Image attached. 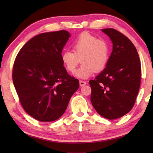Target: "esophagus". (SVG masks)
I'll use <instances>...</instances> for the list:
<instances>
[{
    "mask_svg": "<svg viewBox=\"0 0 153 153\" xmlns=\"http://www.w3.org/2000/svg\"><path fill=\"white\" fill-rule=\"evenodd\" d=\"M87 84V82L85 81H83V80H80L79 81V85L81 87H83V86H85Z\"/></svg>",
    "mask_w": 153,
    "mask_h": 153,
    "instance_id": "obj_1",
    "label": "esophagus"
}]
</instances>
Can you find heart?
Masks as SVG:
<instances>
[{
  "label": "heart",
  "mask_w": 153,
  "mask_h": 153,
  "mask_svg": "<svg viewBox=\"0 0 153 153\" xmlns=\"http://www.w3.org/2000/svg\"><path fill=\"white\" fill-rule=\"evenodd\" d=\"M74 51H64L62 61L66 69L74 73L82 61V65L76 73L79 78L85 79L95 72H100L106 68L110 57V47L104 39H99L89 32L81 33L72 42Z\"/></svg>",
  "instance_id": "obj_1"
}]
</instances>
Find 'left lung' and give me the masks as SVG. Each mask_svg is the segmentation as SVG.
Returning <instances> with one entry per match:
<instances>
[{
	"instance_id": "obj_1",
	"label": "left lung",
	"mask_w": 153,
	"mask_h": 153,
	"mask_svg": "<svg viewBox=\"0 0 153 153\" xmlns=\"http://www.w3.org/2000/svg\"><path fill=\"white\" fill-rule=\"evenodd\" d=\"M102 31L111 39L113 49L106 67L89 82L91 101L100 116L114 120L134 107L140 87L141 66L137 49L126 35L112 28Z\"/></svg>"
}]
</instances>
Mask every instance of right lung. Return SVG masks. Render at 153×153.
Segmentation results:
<instances>
[{
	"label": "right lung",
	"mask_w": 153,
	"mask_h": 153,
	"mask_svg": "<svg viewBox=\"0 0 153 153\" xmlns=\"http://www.w3.org/2000/svg\"><path fill=\"white\" fill-rule=\"evenodd\" d=\"M70 33L65 30L39 34L16 57L12 79L23 108L40 122L62 116L79 80L68 74L61 53Z\"/></svg>",
	"instance_id": "add662e5"
}]
</instances>
